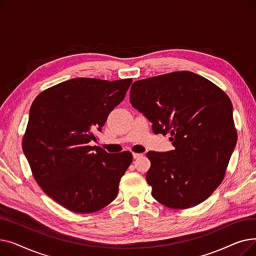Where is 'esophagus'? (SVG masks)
Listing matches in <instances>:
<instances>
[{
	"instance_id": "esophagus-1",
	"label": "esophagus",
	"mask_w": 256,
	"mask_h": 256,
	"mask_svg": "<svg viewBox=\"0 0 256 256\" xmlns=\"http://www.w3.org/2000/svg\"><path fill=\"white\" fill-rule=\"evenodd\" d=\"M143 156V154H139V152H132V158H142Z\"/></svg>"
}]
</instances>
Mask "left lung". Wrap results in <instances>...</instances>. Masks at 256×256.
<instances>
[{
    "mask_svg": "<svg viewBox=\"0 0 256 256\" xmlns=\"http://www.w3.org/2000/svg\"><path fill=\"white\" fill-rule=\"evenodd\" d=\"M130 102L152 124L154 134H169L176 147L146 154L152 197L172 210L208 198L225 178L238 139L227 94L204 76L176 72L136 80Z\"/></svg>",
    "mask_w": 256,
    "mask_h": 256,
    "instance_id": "1",
    "label": "left lung"
}]
</instances>
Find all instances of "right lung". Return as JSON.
<instances>
[{
    "label": "right lung",
    "instance_id": "right-lung-1",
    "mask_svg": "<svg viewBox=\"0 0 256 256\" xmlns=\"http://www.w3.org/2000/svg\"><path fill=\"white\" fill-rule=\"evenodd\" d=\"M132 80L72 78L46 89L31 106L24 154L42 191L70 212H96L117 196L132 154H110L89 143Z\"/></svg>",
    "mask_w": 256,
    "mask_h": 256
}]
</instances>
